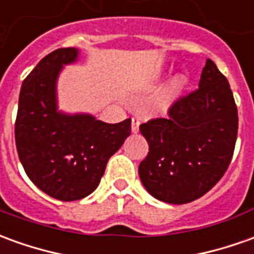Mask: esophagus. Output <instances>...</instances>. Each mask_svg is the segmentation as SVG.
<instances>
[{"label":"esophagus","instance_id":"esophagus-1","mask_svg":"<svg viewBox=\"0 0 254 254\" xmlns=\"http://www.w3.org/2000/svg\"><path fill=\"white\" fill-rule=\"evenodd\" d=\"M139 125H140V120H139V118L133 117V118H132V132L133 133L139 132Z\"/></svg>","mask_w":254,"mask_h":254}]
</instances>
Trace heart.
<instances>
[{"label":"heart","mask_w":254,"mask_h":254,"mask_svg":"<svg viewBox=\"0 0 254 254\" xmlns=\"http://www.w3.org/2000/svg\"><path fill=\"white\" fill-rule=\"evenodd\" d=\"M186 84H187V81L184 77L175 78L168 85V88L152 102L151 109L154 111H164L165 109H168L170 104L175 102V99L180 95V92L186 88ZM151 88H154V82L145 84V89H151Z\"/></svg>","instance_id":"1"}]
</instances>
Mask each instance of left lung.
<instances>
[{
  "label": "left lung",
  "instance_id": "obj_1",
  "mask_svg": "<svg viewBox=\"0 0 254 254\" xmlns=\"http://www.w3.org/2000/svg\"><path fill=\"white\" fill-rule=\"evenodd\" d=\"M168 114L140 125L150 150L139 175L154 198L182 205L206 194L228 169L238 110L227 78L207 59L199 88L173 103Z\"/></svg>",
  "mask_w": 254,
  "mask_h": 254
}]
</instances>
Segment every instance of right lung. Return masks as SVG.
<instances>
[{
  "mask_svg": "<svg viewBox=\"0 0 254 254\" xmlns=\"http://www.w3.org/2000/svg\"><path fill=\"white\" fill-rule=\"evenodd\" d=\"M77 48L47 55L23 81L15 124L16 148L28 179L52 198L77 201L92 194L110 157L130 134V120L106 124L90 114L58 110L56 84Z\"/></svg>",
  "mask_w": 254,
  "mask_h": 254,
  "instance_id": "right-lung-1",
  "label": "right lung"
}]
</instances>
